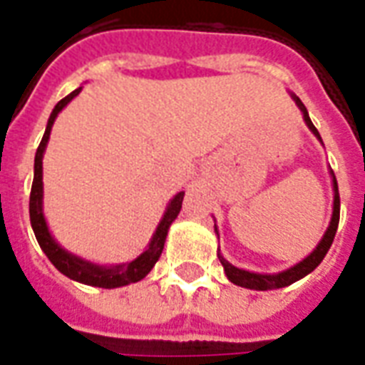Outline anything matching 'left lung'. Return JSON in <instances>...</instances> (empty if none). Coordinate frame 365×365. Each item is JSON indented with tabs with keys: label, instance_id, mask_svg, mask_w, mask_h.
<instances>
[{
	"label": "left lung",
	"instance_id": "left-lung-1",
	"mask_svg": "<svg viewBox=\"0 0 365 365\" xmlns=\"http://www.w3.org/2000/svg\"><path fill=\"white\" fill-rule=\"evenodd\" d=\"M293 101L297 103V107L303 113V119H305L307 127L311 128V133H313L319 140H321V135H319V130L314 128V125L309 119V113H307V107L303 105V101L299 99L297 96H293ZM332 174V172H330ZM332 185H334V207H332V219H330V225L327 232H324V237L319 242V246L314 248L313 252L307 256L305 260H301L299 264H295L293 268L285 269V272H279V274H254V272H246V269L235 268L232 264L222 258L221 254H219V260H221L222 268H225V274L229 277L230 282L235 283V285H240V287H246V289H256V291H268V289H279V287H285V285H291V283H295L301 277H305L307 274H311L319 264L322 262V258L327 256L329 252L330 245H332V240H334V235H336L338 229V221H340V195H338V183L336 178L332 174Z\"/></svg>",
	"mask_w": 365,
	"mask_h": 365
}]
</instances>
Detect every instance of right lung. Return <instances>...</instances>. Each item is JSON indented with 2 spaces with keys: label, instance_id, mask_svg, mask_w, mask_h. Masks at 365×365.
<instances>
[{
  "label": "right lung",
  "instance_id": "add662e5",
  "mask_svg": "<svg viewBox=\"0 0 365 365\" xmlns=\"http://www.w3.org/2000/svg\"><path fill=\"white\" fill-rule=\"evenodd\" d=\"M82 91V88L74 90L70 96H66L64 99H60L56 107L52 109L51 119H48V125H46V130H44V136L38 148H36L35 156V178H33V187H31V201H29V215H31V227L35 230V237L38 240V246L43 248V252L48 256V260L54 264V268L62 272L64 275H68L70 279L74 282L86 283V285H93V287H105V289H113V287H123V285H128V283L140 282L143 277L148 275L154 264L158 262L160 254L164 250V242H166L168 229L170 225L175 221V217L182 209L183 201V191H180L168 205L166 213L160 221L158 229L152 237L150 245L144 250L136 260L127 262V264H120V266H97V264H91V262H86L82 258H78L74 254H70L68 250H64L62 246L52 238L51 230L46 227V221H44L43 215V154L46 150V143L51 138V128L54 125V119L58 117V113L66 107L72 99H74L78 93Z\"/></svg>",
  "mask_w": 365,
  "mask_h": 365
}]
</instances>
